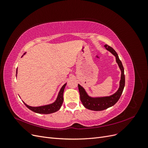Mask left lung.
<instances>
[{
	"label": "left lung",
	"instance_id": "left-lung-1",
	"mask_svg": "<svg viewBox=\"0 0 148 148\" xmlns=\"http://www.w3.org/2000/svg\"><path fill=\"white\" fill-rule=\"evenodd\" d=\"M104 47L115 57L116 62L117 63L121 70V78L118 90L116 91L114 95L109 96L95 97H91L88 95L86 91H85V89L81 86V85L79 84H78L80 95V99H81L83 105L84 106V107H86V109L95 111L103 110L107 109V108H109V107L113 106L120 99L125 87V79L124 75V69L122 64V62L119 59L117 53L115 52V51L112 47L107 45V44H105Z\"/></svg>",
	"mask_w": 148,
	"mask_h": 148
}]
</instances>
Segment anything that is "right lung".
Returning <instances> with one entry per match:
<instances>
[{"mask_svg":"<svg viewBox=\"0 0 148 148\" xmlns=\"http://www.w3.org/2000/svg\"><path fill=\"white\" fill-rule=\"evenodd\" d=\"M25 54V53H24V55ZM16 75H17V70H16ZM66 84V83L64 84L63 86H62L59 94H58V96H57L56 100L53 103H52V104L45 105V106H38V107H32V106H29L27 105L24 102H23V103L29 109L33 111L34 112H36V113L42 114H49L56 112L58 111L60 109V107L62 105V103H63V102H64L63 95H64V89L65 88Z\"/></svg>","mask_w":148,"mask_h":148,"instance_id":"add662e5","label":"right lung"}]
</instances>
